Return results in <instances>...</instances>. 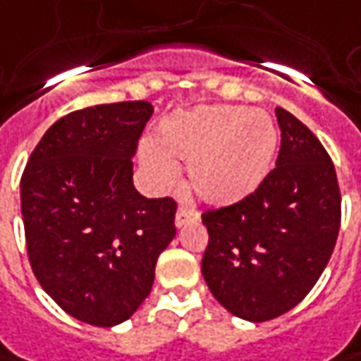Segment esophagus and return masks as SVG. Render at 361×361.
<instances>
[{"label":"esophagus","mask_w":361,"mask_h":361,"mask_svg":"<svg viewBox=\"0 0 361 361\" xmlns=\"http://www.w3.org/2000/svg\"><path fill=\"white\" fill-rule=\"evenodd\" d=\"M190 221H200V214L195 209H190V207H183L181 205L180 209H178V214H176V226L183 228Z\"/></svg>","instance_id":"obj_1"}]
</instances>
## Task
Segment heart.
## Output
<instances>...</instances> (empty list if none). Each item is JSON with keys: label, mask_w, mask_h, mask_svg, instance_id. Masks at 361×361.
Wrapping results in <instances>:
<instances>
[{"label": "heart", "mask_w": 361, "mask_h": 361, "mask_svg": "<svg viewBox=\"0 0 361 361\" xmlns=\"http://www.w3.org/2000/svg\"><path fill=\"white\" fill-rule=\"evenodd\" d=\"M276 149L278 130L267 114L204 106L161 121L140 164L157 188H168L178 176L173 161H183L192 192L207 205L228 207L257 192Z\"/></svg>", "instance_id": "heart-1"}]
</instances>
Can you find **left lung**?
<instances>
[{
  "mask_svg": "<svg viewBox=\"0 0 361 361\" xmlns=\"http://www.w3.org/2000/svg\"><path fill=\"white\" fill-rule=\"evenodd\" d=\"M276 169L247 200L205 212L209 243L204 280L230 314L267 322L290 312L316 286L340 231V188L328 152L278 107Z\"/></svg>",
  "mask_w": 361,
  "mask_h": 361,
  "instance_id": "obj_1",
  "label": "left lung"
}]
</instances>
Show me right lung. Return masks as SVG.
Returning a JSON list of instances; mask_svg holds the SVG:
<instances>
[{"instance_id": "right-lung-1", "label": "right lung", "mask_w": 361, "mask_h": 361, "mask_svg": "<svg viewBox=\"0 0 361 361\" xmlns=\"http://www.w3.org/2000/svg\"><path fill=\"white\" fill-rule=\"evenodd\" d=\"M149 102L85 107L45 131L21 176L27 255L44 292L97 328L130 319L176 238V202L133 188Z\"/></svg>"}]
</instances>
